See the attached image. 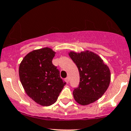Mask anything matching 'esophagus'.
Wrapping results in <instances>:
<instances>
[{"mask_svg": "<svg viewBox=\"0 0 131 131\" xmlns=\"http://www.w3.org/2000/svg\"><path fill=\"white\" fill-rule=\"evenodd\" d=\"M64 81L67 82V83H69V78L68 77V78H65V79H64Z\"/></svg>", "mask_w": 131, "mask_h": 131, "instance_id": "1", "label": "esophagus"}]
</instances>
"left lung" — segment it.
Wrapping results in <instances>:
<instances>
[{
    "label": "left lung",
    "instance_id": "1",
    "mask_svg": "<svg viewBox=\"0 0 131 131\" xmlns=\"http://www.w3.org/2000/svg\"><path fill=\"white\" fill-rule=\"evenodd\" d=\"M69 56L76 64L80 77L79 85L73 91L74 99L81 105L94 102L109 86L111 72L108 66L100 56L89 51L70 52Z\"/></svg>",
    "mask_w": 131,
    "mask_h": 131
}]
</instances>
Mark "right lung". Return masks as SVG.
Returning <instances> with one entry per match:
<instances>
[{"instance_id": "obj_1", "label": "right lung", "mask_w": 131, "mask_h": 131, "mask_svg": "<svg viewBox=\"0 0 131 131\" xmlns=\"http://www.w3.org/2000/svg\"><path fill=\"white\" fill-rule=\"evenodd\" d=\"M55 54L50 48L35 50L28 53L19 66V78L26 93L42 106L53 104L66 85L52 64Z\"/></svg>"}]
</instances>
